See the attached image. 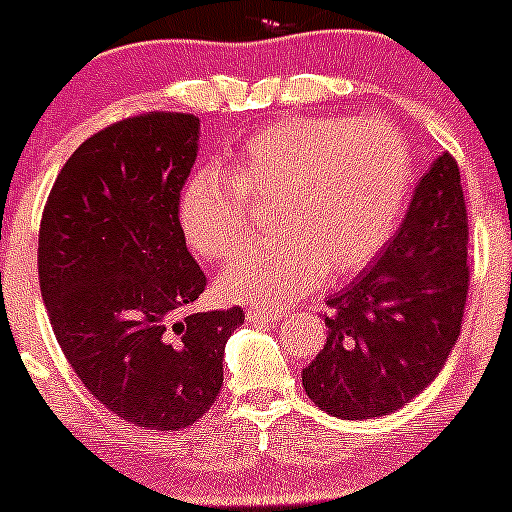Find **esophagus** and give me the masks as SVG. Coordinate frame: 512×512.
Returning <instances> with one entry per match:
<instances>
[{
  "instance_id": "1",
  "label": "esophagus",
  "mask_w": 512,
  "mask_h": 512,
  "mask_svg": "<svg viewBox=\"0 0 512 512\" xmlns=\"http://www.w3.org/2000/svg\"><path fill=\"white\" fill-rule=\"evenodd\" d=\"M283 315L278 310H268V308H251L249 310V320L251 323H276L281 320Z\"/></svg>"
}]
</instances>
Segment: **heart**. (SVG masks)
Listing matches in <instances>:
<instances>
[{
  "label": "heart",
  "instance_id": "1",
  "mask_svg": "<svg viewBox=\"0 0 512 512\" xmlns=\"http://www.w3.org/2000/svg\"><path fill=\"white\" fill-rule=\"evenodd\" d=\"M412 192V152L387 123L286 118L231 155V175L202 165L179 189L177 219L212 261L249 236V202H276L278 239L251 246L219 278L224 298L278 308L325 276L362 271L387 246Z\"/></svg>",
  "mask_w": 512,
  "mask_h": 512
}]
</instances>
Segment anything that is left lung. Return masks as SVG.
<instances>
[{
    "mask_svg": "<svg viewBox=\"0 0 512 512\" xmlns=\"http://www.w3.org/2000/svg\"><path fill=\"white\" fill-rule=\"evenodd\" d=\"M468 217L456 160L419 177L397 234L345 291L328 298V342L303 387L337 419L392 414L434 382L461 333Z\"/></svg>",
    "mask_w": 512,
    "mask_h": 512,
    "instance_id": "8db88e82",
    "label": "left lung"
}]
</instances>
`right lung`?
<instances>
[{
	"label": "right lung",
	"mask_w": 512,
	"mask_h": 512,
	"mask_svg": "<svg viewBox=\"0 0 512 512\" xmlns=\"http://www.w3.org/2000/svg\"><path fill=\"white\" fill-rule=\"evenodd\" d=\"M199 118L147 113L68 157L39 229V286L68 365L103 407L177 431L209 412L244 310L189 313L207 276L187 251L179 189Z\"/></svg>",
	"instance_id": "obj_1"
}]
</instances>
